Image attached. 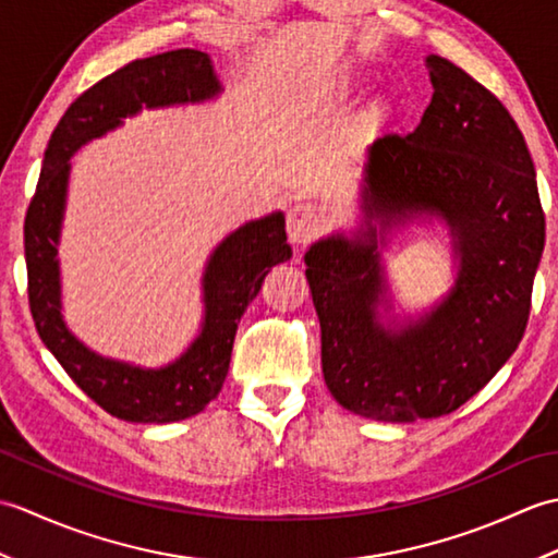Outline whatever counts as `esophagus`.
Returning a JSON list of instances; mask_svg holds the SVG:
<instances>
[{"instance_id":"esophagus-1","label":"esophagus","mask_w":558,"mask_h":558,"mask_svg":"<svg viewBox=\"0 0 558 558\" xmlns=\"http://www.w3.org/2000/svg\"><path fill=\"white\" fill-rule=\"evenodd\" d=\"M324 222V213L312 201H298L290 210H288V234L292 244H306L312 236L322 230Z\"/></svg>"}]
</instances>
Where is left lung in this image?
Segmentation results:
<instances>
[{
	"mask_svg": "<svg viewBox=\"0 0 558 558\" xmlns=\"http://www.w3.org/2000/svg\"><path fill=\"white\" fill-rule=\"evenodd\" d=\"M434 96L410 134L366 148L360 225L304 254L322 324L324 378L342 408L376 422L450 414L515 352L544 252L535 165L504 105L429 54ZM441 221L457 280L420 315L395 312L383 252L412 223Z\"/></svg>",
	"mask_w": 558,
	"mask_h": 558,
	"instance_id": "left-lung-1",
	"label": "left lung"
}]
</instances>
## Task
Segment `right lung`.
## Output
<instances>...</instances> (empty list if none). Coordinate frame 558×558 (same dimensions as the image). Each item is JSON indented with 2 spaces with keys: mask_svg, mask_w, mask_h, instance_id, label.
Segmentation results:
<instances>
[{
  "mask_svg": "<svg viewBox=\"0 0 558 558\" xmlns=\"http://www.w3.org/2000/svg\"><path fill=\"white\" fill-rule=\"evenodd\" d=\"M220 93L222 86L206 52L172 50L136 59L71 102L45 150L38 189L23 225L31 314L45 348L83 393L117 420L170 424L206 410L228 376L236 324L268 270L290 260L292 248L282 210L240 225L222 236L206 260L201 276L204 316L196 338L180 357L162 366L102 357L71 333L62 314V268L57 254L71 158L81 146L120 129L126 117H136L144 108L196 105Z\"/></svg>",
  "mask_w": 558,
  "mask_h": 558,
  "instance_id": "obj_1",
  "label": "right lung"
}]
</instances>
